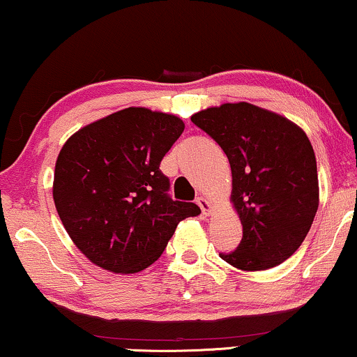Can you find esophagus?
<instances>
[{"instance_id": "1", "label": "esophagus", "mask_w": 357, "mask_h": 357, "mask_svg": "<svg viewBox=\"0 0 357 357\" xmlns=\"http://www.w3.org/2000/svg\"><path fill=\"white\" fill-rule=\"evenodd\" d=\"M197 203H198V206L202 208V211H203L204 216H209V214H211V209H213V206H211V203H209L206 198H204V197H202V195H199V197L197 198Z\"/></svg>"}]
</instances>
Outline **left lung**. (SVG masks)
<instances>
[{
  "label": "left lung",
  "mask_w": 357,
  "mask_h": 357,
  "mask_svg": "<svg viewBox=\"0 0 357 357\" xmlns=\"http://www.w3.org/2000/svg\"><path fill=\"white\" fill-rule=\"evenodd\" d=\"M192 121L221 146L232 170L231 202L242 241L219 257L243 271L287 260L319 209L315 153L304 130L248 102L209 107Z\"/></svg>",
  "instance_id": "left-lung-1"
}]
</instances>
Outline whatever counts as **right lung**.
I'll return each instance as SVG.
<instances>
[{
	"label": "right lung",
	"mask_w": 357,
	"mask_h": 357,
	"mask_svg": "<svg viewBox=\"0 0 357 357\" xmlns=\"http://www.w3.org/2000/svg\"><path fill=\"white\" fill-rule=\"evenodd\" d=\"M175 115L128 107L86 125L63 144L53 199L75 245L112 273H138L162 255L175 227L198 216L174 202L160 160L183 133Z\"/></svg>",
	"instance_id": "1"
}]
</instances>
